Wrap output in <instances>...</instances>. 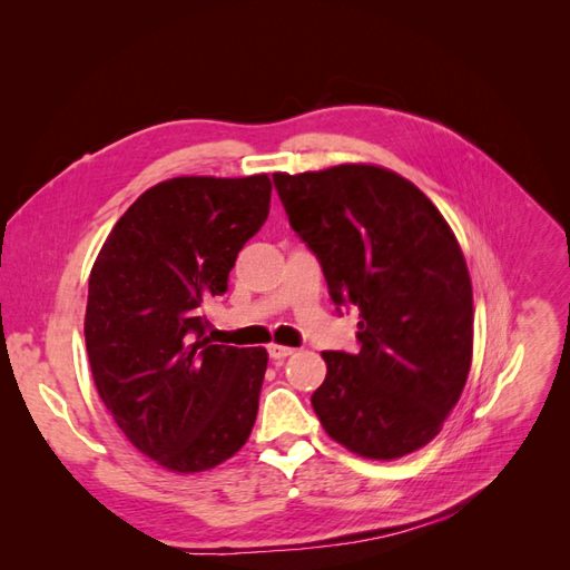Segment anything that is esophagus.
I'll return each mask as SVG.
<instances>
[{
    "label": "esophagus",
    "mask_w": 570,
    "mask_h": 570,
    "mask_svg": "<svg viewBox=\"0 0 570 570\" xmlns=\"http://www.w3.org/2000/svg\"><path fill=\"white\" fill-rule=\"evenodd\" d=\"M292 352H295V350H292V347H283V344H271V347H268V356H271L273 361H283V358H287Z\"/></svg>",
    "instance_id": "obj_1"
}]
</instances>
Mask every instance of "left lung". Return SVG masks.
I'll return each mask as SVG.
<instances>
[{"label": "left lung", "mask_w": 570, "mask_h": 570, "mask_svg": "<svg viewBox=\"0 0 570 570\" xmlns=\"http://www.w3.org/2000/svg\"><path fill=\"white\" fill-rule=\"evenodd\" d=\"M289 226L323 268L337 312H358V350L323 352L312 394L325 433L366 459L433 440L473 356V292L461 247L421 189L387 168L275 174Z\"/></svg>", "instance_id": "8db88e82"}]
</instances>
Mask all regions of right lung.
Segmentation results:
<instances>
[{
  "instance_id": "right-lung-1",
  "label": "right lung",
  "mask_w": 570,
  "mask_h": 570,
  "mask_svg": "<svg viewBox=\"0 0 570 570\" xmlns=\"http://www.w3.org/2000/svg\"><path fill=\"white\" fill-rule=\"evenodd\" d=\"M268 206V176L159 183L118 218L92 266L85 344L97 392L168 471L214 469L252 433L268 354L209 344L204 304L228 289Z\"/></svg>"
}]
</instances>
